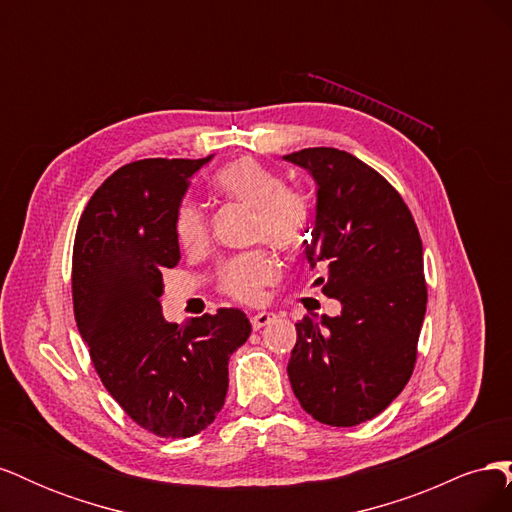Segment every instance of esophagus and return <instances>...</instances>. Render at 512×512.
I'll return each instance as SVG.
<instances>
[{"label": "esophagus", "instance_id": "obj_1", "mask_svg": "<svg viewBox=\"0 0 512 512\" xmlns=\"http://www.w3.org/2000/svg\"><path fill=\"white\" fill-rule=\"evenodd\" d=\"M273 320H275V314H273V312H258V314H254V316L250 318L254 331H260L262 327H267V324H271Z\"/></svg>", "mask_w": 512, "mask_h": 512}]
</instances>
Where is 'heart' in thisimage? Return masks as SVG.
Masks as SVG:
<instances>
[{
    "label": "heart",
    "mask_w": 512,
    "mask_h": 512,
    "mask_svg": "<svg viewBox=\"0 0 512 512\" xmlns=\"http://www.w3.org/2000/svg\"><path fill=\"white\" fill-rule=\"evenodd\" d=\"M213 183L226 198L254 209L252 237L256 241H267L282 252L301 247L312 222V203L303 192L286 188V179L277 170L254 158H239L226 164ZM175 237L183 250L190 252L207 245V218L196 203L185 200L179 205ZM275 275V258L265 250H254L232 258L222 269V290L232 299L254 303Z\"/></svg>",
    "instance_id": "b5f03b06"
}]
</instances>
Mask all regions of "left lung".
I'll list each match as a JSON object with an SVG mask.
<instances>
[{
	"label": "left lung",
	"instance_id": "left-lung-1",
	"mask_svg": "<svg viewBox=\"0 0 512 512\" xmlns=\"http://www.w3.org/2000/svg\"><path fill=\"white\" fill-rule=\"evenodd\" d=\"M284 160L318 185L309 267L342 314L297 322L288 378L316 421L352 427L378 416L404 391L416 363L427 284L423 243L404 198L374 168L333 147Z\"/></svg>",
	"mask_w": 512,
	"mask_h": 512
}]
</instances>
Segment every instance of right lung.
<instances>
[{"label":"right lung","instance_id":"right-lung-1","mask_svg":"<svg viewBox=\"0 0 512 512\" xmlns=\"http://www.w3.org/2000/svg\"><path fill=\"white\" fill-rule=\"evenodd\" d=\"M211 158L121 166L89 198L76 228V327L106 391L160 438H190L213 423L228 391L230 354L252 333L235 307L183 324L162 316V271L181 258L175 213Z\"/></svg>","mask_w":512,"mask_h":512}]
</instances>
